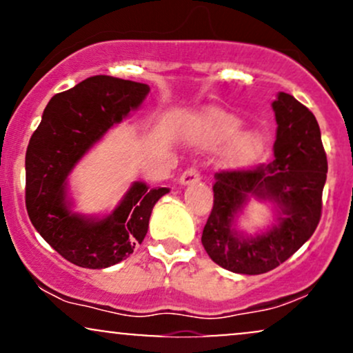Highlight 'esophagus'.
Listing matches in <instances>:
<instances>
[{
	"mask_svg": "<svg viewBox=\"0 0 353 353\" xmlns=\"http://www.w3.org/2000/svg\"><path fill=\"white\" fill-rule=\"evenodd\" d=\"M201 181L199 172H197L196 168H189L182 172V176L179 177V182L182 185H190V184H196V182Z\"/></svg>",
	"mask_w": 353,
	"mask_h": 353,
	"instance_id": "1",
	"label": "esophagus"
}]
</instances>
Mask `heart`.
Here are the masks:
<instances>
[{"label":"heart","mask_w":353,"mask_h":353,"mask_svg":"<svg viewBox=\"0 0 353 353\" xmlns=\"http://www.w3.org/2000/svg\"><path fill=\"white\" fill-rule=\"evenodd\" d=\"M242 121L222 109H209L194 128L192 137L202 148L216 145L231 139L222 152V164L229 169L250 168L264 149V137L255 129L241 131Z\"/></svg>","instance_id":"heart-1"}]
</instances>
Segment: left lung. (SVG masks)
<instances>
[{
	"label": "left lung",
	"mask_w": 353,
	"mask_h": 353,
	"mask_svg": "<svg viewBox=\"0 0 353 353\" xmlns=\"http://www.w3.org/2000/svg\"><path fill=\"white\" fill-rule=\"evenodd\" d=\"M272 109V163L214 176L212 212L201 241L217 265L236 274H265L281 265L312 237L322 212L327 156L317 119L287 92H279ZM252 196L274 204L276 224L247 236L236 230V219Z\"/></svg>",
	"instance_id": "1"
}]
</instances>
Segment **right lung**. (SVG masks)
Wrapping results in <instances>:
<instances>
[{"instance_id": "obj_1", "label": "right lung", "mask_w": 353, "mask_h": 353, "mask_svg": "<svg viewBox=\"0 0 353 353\" xmlns=\"http://www.w3.org/2000/svg\"><path fill=\"white\" fill-rule=\"evenodd\" d=\"M148 84L92 76L52 96L26 151V209L34 229L71 264L106 269L144 241L156 202L169 192L132 182L106 216L72 210L68 176L112 125L149 94Z\"/></svg>"}]
</instances>
